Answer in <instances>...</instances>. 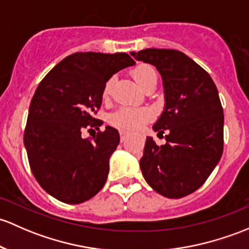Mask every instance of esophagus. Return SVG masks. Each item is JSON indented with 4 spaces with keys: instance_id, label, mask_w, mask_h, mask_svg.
<instances>
[{
    "instance_id": "esophagus-1",
    "label": "esophagus",
    "mask_w": 249,
    "mask_h": 249,
    "mask_svg": "<svg viewBox=\"0 0 249 249\" xmlns=\"http://www.w3.org/2000/svg\"><path fill=\"white\" fill-rule=\"evenodd\" d=\"M119 133H120V141H122V142H124L127 137V131H125V130H120Z\"/></svg>"
}]
</instances>
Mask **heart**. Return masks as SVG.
<instances>
[{"instance_id":"obj_1","label":"heart","mask_w":249,"mask_h":249,"mask_svg":"<svg viewBox=\"0 0 249 249\" xmlns=\"http://www.w3.org/2000/svg\"><path fill=\"white\" fill-rule=\"evenodd\" d=\"M132 76L136 82L144 89L149 83L158 80L155 69L148 64H141L132 70ZM113 78H109L104 87V96H107L112 90ZM151 112L148 108H133V107H122L113 112L109 117V122L114 126L125 130H137L150 120Z\"/></svg>"}]
</instances>
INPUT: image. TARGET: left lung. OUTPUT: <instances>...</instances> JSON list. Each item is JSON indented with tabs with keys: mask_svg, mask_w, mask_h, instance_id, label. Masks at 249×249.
I'll return each instance as SVG.
<instances>
[{
	"mask_svg": "<svg viewBox=\"0 0 249 249\" xmlns=\"http://www.w3.org/2000/svg\"><path fill=\"white\" fill-rule=\"evenodd\" d=\"M162 77L164 107L154 124L167 142L146 137L141 171L149 186L167 198H182L205 182L223 153L224 116L210 75L184 52L145 49L130 52Z\"/></svg>",
	"mask_w": 249,
	"mask_h": 249,
	"instance_id": "8db88e82",
	"label": "left lung"
}]
</instances>
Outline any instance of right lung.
<instances>
[{"instance_id": "right-lung-1", "label": "right lung", "mask_w": 249, "mask_h": 249, "mask_svg": "<svg viewBox=\"0 0 249 249\" xmlns=\"http://www.w3.org/2000/svg\"><path fill=\"white\" fill-rule=\"evenodd\" d=\"M135 64L123 52H76L54 65L36 87L23 144L36 181L56 199L80 204L104 187L119 133L106 126L89 141L81 132L100 130L104 122L94 113L103 103L105 85Z\"/></svg>"}]
</instances>
